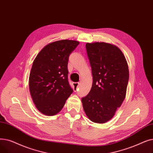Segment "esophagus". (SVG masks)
Segmentation results:
<instances>
[{"instance_id": "1", "label": "esophagus", "mask_w": 153, "mask_h": 153, "mask_svg": "<svg viewBox=\"0 0 153 153\" xmlns=\"http://www.w3.org/2000/svg\"><path fill=\"white\" fill-rule=\"evenodd\" d=\"M73 86H74V91H77L79 86V83L78 82H74L73 83Z\"/></svg>"}]
</instances>
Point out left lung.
Here are the masks:
<instances>
[{
    "mask_svg": "<svg viewBox=\"0 0 153 153\" xmlns=\"http://www.w3.org/2000/svg\"><path fill=\"white\" fill-rule=\"evenodd\" d=\"M92 70L90 93L82 98L83 110L93 122L111 120L124 101L129 70L124 55L117 47L104 42L86 44Z\"/></svg>",
    "mask_w": 153,
    "mask_h": 153,
    "instance_id": "obj_1",
    "label": "left lung"
}]
</instances>
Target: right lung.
Instances as JSON below:
<instances>
[{"label":"right lung","instance_id":"1","mask_svg":"<svg viewBox=\"0 0 153 153\" xmlns=\"http://www.w3.org/2000/svg\"><path fill=\"white\" fill-rule=\"evenodd\" d=\"M78 44L77 41L69 40L50 43L34 60L29 89L35 106L42 113L57 114L74 91L68 82V62Z\"/></svg>","mask_w":153,"mask_h":153}]
</instances>
